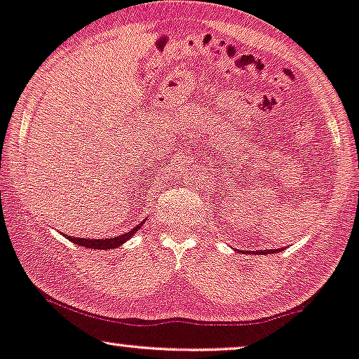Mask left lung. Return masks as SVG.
<instances>
[{"label": "left lung", "instance_id": "obj_1", "mask_svg": "<svg viewBox=\"0 0 359 359\" xmlns=\"http://www.w3.org/2000/svg\"><path fill=\"white\" fill-rule=\"evenodd\" d=\"M279 251H283L279 248V250H262V251H251V252H255V255H271V252H279Z\"/></svg>", "mask_w": 359, "mask_h": 359}]
</instances>
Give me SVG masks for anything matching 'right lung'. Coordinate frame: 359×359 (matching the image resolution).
<instances>
[{
	"instance_id": "add662e5",
	"label": "right lung",
	"mask_w": 359,
	"mask_h": 359,
	"mask_svg": "<svg viewBox=\"0 0 359 359\" xmlns=\"http://www.w3.org/2000/svg\"><path fill=\"white\" fill-rule=\"evenodd\" d=\"M146 219H142L141 223H137L135 228L131 229V231L128 233H123V235L119 236H114V238H103V240H88V238H75V236H69V235H64L67 240H70L72 243H75V245L79 246H83V248H92V250H113V248H119L123 246L124 243H126L130 238L135 236L136 231H140L142 223H144Z\"/></svg>"
}]
</instances>
